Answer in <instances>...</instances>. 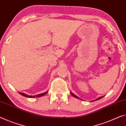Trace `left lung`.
I'll use <instances>...</instances> for the list:
<instances>
[{
  "label": "left lung",
  "mask_w": 126,
  "mask_h": 126,
  "mask_svg": "<svg viewBox=\"0 0 126 126\" xmlns=\"http://www.w3.org/2000/svg\"><path fill=\"white\" fill-rule=\"evenodd\" d=\"M71 95H72L73 97H76V98H77V99H79V97H78V96H76V95H75V94H73L72 93V92H71ZM104 96H103L99 97H98V98H97L96 99V100H93V101H96V100H99V99H101V98H102V97H103Z\"/></svg>",
  "instance_id": "obj_1"
}]
</instances>
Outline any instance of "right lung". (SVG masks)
<instances>
[{"label":"right lung","instance_id":"1","mask_svg":"<svg viewBox=\"0 0 126 126\" xmlns=\"http://www.w3.org/2000/svg\"><path fill=\"white\" fill-rule=\"evenodd\" d=\"M47 92L48 91L45 92V93H42V94H38V95H36L34 96H31V95H28L27 94H24L23 93H19L21 94V95L23 96H25V97H30V98H33V97H41V96H44L45 95L47 94Z\"/></svg>","mask_w":126,"mask_h":126}]
</instances>
